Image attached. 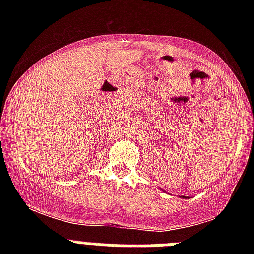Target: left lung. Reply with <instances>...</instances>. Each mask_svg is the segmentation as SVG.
Returning <instances> with one entry per match:
<instances>
[{
  "label": "left lung",
  "instance_id": "left-lung-1",
  "mask_svg": "<svg viewBox=\"0 0 254 254\" xmlns=\"http://www.w3.org/2000/svg\"><path fill=\"white\" fill-rule=\"evenodd\" d=\"M185 198H186V197H185Z\"/></svg>",
  "mask_w": 254,
  "mask_h": 254
}]
</instances>
